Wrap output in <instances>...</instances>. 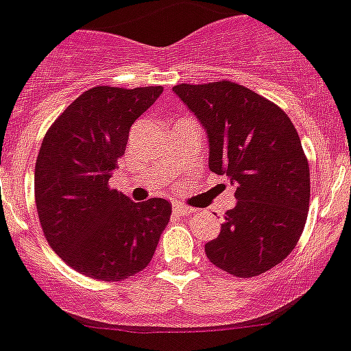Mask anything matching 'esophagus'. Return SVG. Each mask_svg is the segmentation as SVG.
Listing matches in <instances>:
<instances>
[{"label":"esophagus","instance_id":"esophagus-1","mask_svg":"<svg viewBox=\"0 0 351 351\" xmlns=\"http://www.w3.org/2000/svg\"><path fill=\"white\" fill-rule=\"evenodd\" d=\"M173 209H175V213H178V215H182V216H186V215H192V213H195L194 208L182 204V202H176V204H173Z\"/></svg>","mask_w":351,"mask_h":351}]
</instances>
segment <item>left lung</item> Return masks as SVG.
<instances>
[{"label": "left lung", "mask_w": 351, "mask_h": 351, "mask_svg": "<svg viewBox=\"0 0 351 351\" xmlns=\"http://www.w3.org/2000/svg\"><path fill=\"white\" fill-rule=\"evenodd\" d=\"M208 133L209 169L235 185V208L204 245L213 265L256 277L286 260L310 204V168L296 128L274 101L232 81L176 84Z\"/></svg>", "instance_id": "obj_1"}]
</instances>
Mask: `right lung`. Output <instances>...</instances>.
<instances>
[{"instance_id":"obj_1","label":"right lung","mask_w":351,"mask_h":351,"mask_svg":"<svg viewBox=\"0 0 351 351\" xmlns=\"http://www.w3.org/2000/svg\"><path fill=\"white\" fill-rule=\"evenodd\" d=\"M160 86H95L57 117L43 138L34 171L39 223L51 250L76 271L124 280L150 263L171 206L133 202L109 186L131 124Z\"/></svg>"}]
</instances>
